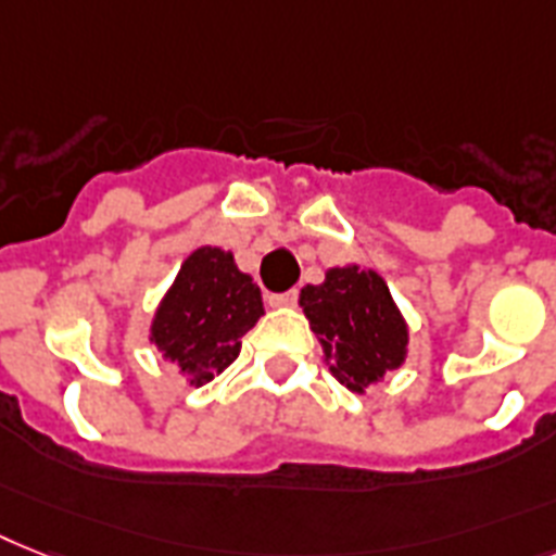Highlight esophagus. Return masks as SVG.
<instances>
[{
  "mask_svg": "<svg viewBox=\"0 0 556 556\" xmlns=\"http://www.w3.org/2000/svg\"><path fill=\"white\" fill-rule=\"evenodd\" d=\"M296 300H300V291H296V288H291V291H286V293H270L268 296L270 305H282V308H291V305H296Z\"/></svg>",
  "mask_w": 556,
  "mask_h": 556,
  "instance_id": "1",
  "label": "esophagus"
}]
</instances>
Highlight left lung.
Returning a JSON list of instances; mask_svg holds the SVG:
<instances>
[{"mask_svg": "<svg viewBox=\"0 0 556 556\" xmlns=\"http://www.w3.org/2000/svg\"><path fill=\"white\" fill-rule=\"evenodd\" d=\"M300 305L331 374L356 394L405 359L408 328L380 274L331 268L323 286L302 288Z\"/></svg>", "mask_w": 556, "mask_h": 556, "instance_id": "1", "label": "left lung"}]
</instances>
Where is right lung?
Returning <instances> with one entry per match:
<instances>
[{"label": "right lung", "mask_w": 556, "mask_h": 556, "mask_svg": "<svg viewBox=\"0 0 556 556\" xmlns=\"http://www.w3.org/2000/svg\"><path fill=\"white\" fill-rule=\"evenodd\" d=\"M263 314V293L233 265V256L200 248L165 293L151 342L191 377V386H205L237 359L242 337Z\"/></svg>", "instance_id": "1"}]
</instances>
